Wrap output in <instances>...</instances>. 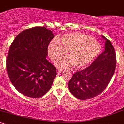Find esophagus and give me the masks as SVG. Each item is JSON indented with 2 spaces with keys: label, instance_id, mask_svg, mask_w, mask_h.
<instances>
[{
  "label": "esophagus",
  "instance_id": "34e87169",
  "mask_svg": "<svg viewBox=\"0 0 124 124\" xmlns=\"http://www.w3.org/2000/svg\"><path fill=\"white\" fill-rule=\"evenodd\" d=\"M62 72V69H56V72H57V73H58V74L61 73Z\"/></svg>",
  "mask_w": 124,
  "mask_h": 124
}]
</instances>
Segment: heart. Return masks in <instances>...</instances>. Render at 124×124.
Returning a JSON list of instances; mask_svg holds the SVG:
<instances>
[{"label": "heart", "instance_id": "b5f03b06", "mask_svg": "<svg viewBox=\"0 0 124 124\" xmlns=\"http://www.w3.org/2000/svg\"><path fill=\"white\" fill-rule=\"evenodd\" d=\"M100 50V46L96 41L79 32L62 35L58 42L52 41L48 47V55L53 61H58L68 51V57L58 62L59 68L74 66L77 69L88 66L97 56Z\"/></svg>", "mask_w": 124, "mask_h": 124}]
</instances>
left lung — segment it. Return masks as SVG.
<instances>
[{
	"instance_id": "1",
	"label": "left lung",
	"mask_w": 124,
	"mask_h": 124,
	"mask_svg": "<svg viewBox=\"0 0 124 124\" xmlns=\"http://www.w3.org/2000/svg\"><path fill=\"white\" fill-rule=\"evenodd\" d=\"M104 39L105 49L89 67L73 74L68 83L70 93L77 99L86 100L99 95L108 86L116 66V55L111 42Z\"/></svg>"
}]
</instances>
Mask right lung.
<instances>
[{
	"label": "right lung",
	"instance_id": "add662e5",
	"mask_svg": "<svg viewBox=\"0 0 124 124\" xmlns=\"http://www.w3.org/2000/svg\"><path fill=\"white\" fill-rule=\"evenodd\" d=\"M54 37L52 31L35 27L22 31L11 44L7 71L13 85L22 94L39 98L51 89L56 72L46 57Z\"/></svg>",
	"mask_w": 124,
	"mask_h": 124
}]
</instances>
